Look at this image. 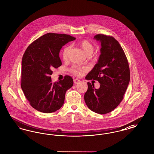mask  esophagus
I'll return each instance as SVG.
<instances>
[{"label": "esophagus", "instance_id": "1", "mask_svg": "<svg viewBox=\"0 0 154 154\" xmlns=\"http://www.w3.org/2000/svg\"><path fill=\"white\" fill-rule=\"evenodd\" d=\"M74 83L75 84H78L80 81V80H79V79H74Z\"/></svg>", "mask_w": 154, "mask_h": 154}]
</instances>
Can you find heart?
I'll list each match as a JSON object with an SVG mask.
<instances>
[{
	"label": "heart",
	"mask_w": 154,
	"mask_h": 154,
	"mask_svg": "<svg viewBox=\"0 0 154 154\" xmlns=\"http://www.w3.org/2000/svg\"><path fill=\"white\" fill-rule=\"evenodd\" d=\"M79 45L88 57L91 56L94 52V46L87 40H82L79 43ZM70 50V47H66L62 51V56L64 60L67 59L68 53ZM88 70V68L84 66H73L70 68V72L76 76H81L85 72Z\"/></svg>",
	"instance_id": "heart-1"
}]
</instances>
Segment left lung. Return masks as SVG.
I'll return each instance as SVG.
<instances>
[{"label": "left lung", "instance_id": "1", "mask_svg": "<svg viewBox=\"0 0 154 154\" xmlns=\"http://www.w3.org/2000/svg\"><path fill=\"white\" fill-rule=\"evenodd\" d=\"M101 43L97 63L85 79L98 81L100 88L88 82L84 100L94 112L105 114L114 110L124 99L130 81V70L124 51L113 37L102 34L94 37Z\"/></svg>", "mask_w": 154, "mask_h": 154}]
</instances>
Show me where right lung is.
<instances>
[{
  "label": "right lung",
  "instance_id": "1",
  "mask_svg": "<svg viewBox=\"0 0 154 154\" xmlns=\"http://www.w3.org/2000/svg\"><path fill=\"white\" fill-rule=\"evenodd\" d=\"M75 37L66 34L48 33L26 48L22 59L21 86L26 98L35 109L51 113L63 106L67 89L73 85L69 75L52 82V70L62 65L59 52Z\"/></svg>",
  "mask_w": 154,
  "mask_h": 154
}]
</instances>
